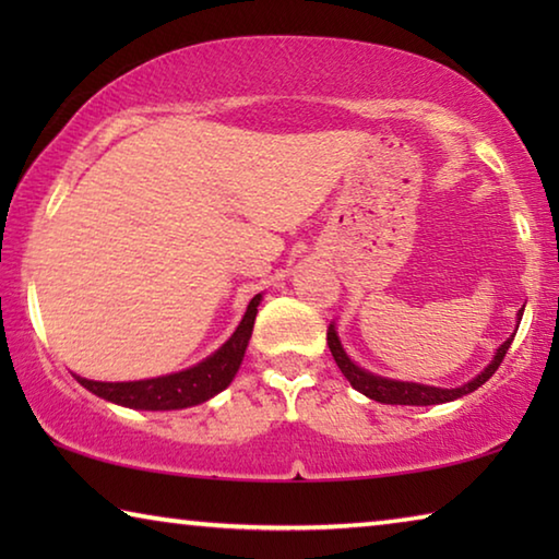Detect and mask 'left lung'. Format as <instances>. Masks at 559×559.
<instances>
[{"instance_id": "1", "label": "left lung", "mask_w": 559, "mask_h": 559, "mask_svg": "<svg viewBox=\"0 0 559 559\" xmlns=\"http://www.w3.org/2000/svg\"><path fill=\"white\" fill-rule=\"evenodd\" d=\"M520 318H523V310H520L518 320ZM513 337L515 335H510L506 343L498 347L493 362H490L486 370L476 377V380H471L468 384H463V386H456V390H441V386L384 380V377H377L372 372H365L362 367H357L353 359L345 355V349H343V345H340V340L335 335V328L333 325L328 328V347H330V353H333L335 362L340 367V372L347 377V382L353 384L357 392H362L365 396H370V400L382 402V404H412V406H429V404L453 402V400H459V396H463V394H471L473 390H478L480 384H486L490 377L496 374L500 362H503V357L508 353L510 343H513Z\"/></svg>"}]
</instances>
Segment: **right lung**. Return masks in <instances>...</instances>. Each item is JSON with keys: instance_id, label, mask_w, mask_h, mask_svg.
Segmentation results:
<instances>
[{"instance_id": "add662e5", "label": "right lung", "mask_w": 559, "mask_h": 559, "mask_svg": "<svg viewBox=\"0 0 559 559\" xmlns=\"http://www.w3.org/2000/svg\"><path fill=\"white\" fill-rule=\"evenodd\" d=\"M261 296H253L246 316L236 328V333L226 340V343L216 349L212 357L197 367H189L185 372L155 377V380H140V382H93L86 377H75L88 392L103 396V400L116 402L130 409H150V412H165V409H185V406H194L210 400V396L219 394L229 386L236 370H239L246 345H249L253 320L259 313Z\"/></svg>"}]
</instances>
